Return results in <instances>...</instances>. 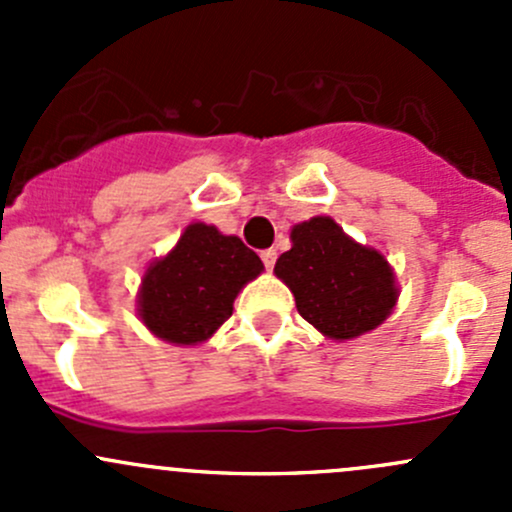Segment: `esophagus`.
<instances>
[{
    "label": "esophagus",
    "mask_w": 512,
    "mask_h": 512,
    "mask_svg": "<svg viewBox=\"0 0 512 512\" xmlns=\"http://www.w3.org/2000/svg\"><path fill=\"white\" fill-rule=\"evenodd\" d=\"M260 257H262V265H265V270H272L277 262V250H272V247L270 250H262Z\"/></svg>",
    "instance_id": "34e87169"
}]
</instances>
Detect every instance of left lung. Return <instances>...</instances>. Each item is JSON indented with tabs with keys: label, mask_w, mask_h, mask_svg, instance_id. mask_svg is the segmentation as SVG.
Instances as JSON below:
<instances>
[{
	"label": "left lung",
	"mask_w": 512,
	"mask_h": 512,
	"mask_svg": "<svg viewBox=\"0 0 512 512\" xmlns=\"http://www.w3.org/2000/svg\"><path fill=\"white\" fill-rule=\"evenodd\" d=\"M275 275L292 289L297 312L329 339H354L379 327L396 304L384 255L359 245L332 218L292 227V250Z\"/></svg>",
	"instance_id": "8db88e82"
}]
</instances>
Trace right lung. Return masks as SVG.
<instances>
[{
	"mask_svg": "<svg viewBox=\"0 0 512 512\" xmlns=\"http://www.w3.org/2000/svg\"><path fill=\"white\" fill-rule=\"evenodd\" d=\"M262 270L257 252L240 237L188 225L175 250L148 267L138 314L165 342L200 344L230 319L237 292Z\"/></svg>",
	"mask_w": 512,
	"mask_h": 512,
	"instance_id": "right-lung-1",
	"label": "right lung"
}]
</instances>
